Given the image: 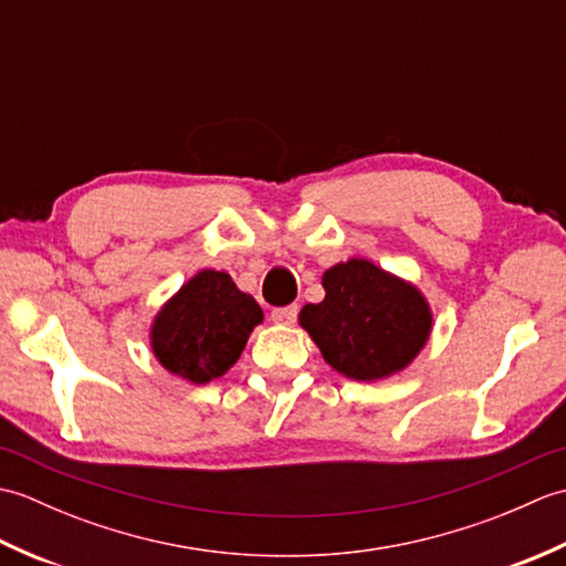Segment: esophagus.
Instances as JSON below:
<instances>
[{"label":"esophagus","instance_id":"obj_1","mask_svg":"<svg viewBox=\"0 0 566 566\" xmlns=\"http://www.w3.org/2000/svg\"><path fill=\"white\" fill-rule=\"evenodd\" d=\"M298 316V306L292 304V306H282V308H274L272 311V321L274 323H284V326H290V323H294Z\"/></svg>","mask_w":566,"mask_h":566}]
</instances>
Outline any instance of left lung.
I'll use <instances>...</instances> for the list:
<instances>
[{"label":"left lung","mask_w":566,"mask_h":566,"mask_svg":"<svg viewBox=\"0 0 566 566\" xmlns=\"http://www.w3.org/2000/svg\"><path fill=\"white\" fill-rule=\"evenodd\" d=\"M326 298L306 304L302 328L340 375L375 381L401 371L426 345L432 316L413 284L367 260H347L323 274Z\"/></svg>","instance_id":"left-lung-1"}]
</instances>
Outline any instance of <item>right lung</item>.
I'll return each mask as SVG.
<instances>
[{"label": "right lung", "mask_w": 566, "mask_h": 566, "mask_svg": "<svg viewBox=\"0 0 566 566\" xmlns=\"http://www.w3.org/2000/svg\"><path fill=\"white\" fill-rule=\"evenodd\" d=\"M262 323V308L231 276L201 270L155 316L150 345L172 375L207 384L231 369Z\"/></svg>", "instance_id": "obj_1"}]
</instances>
